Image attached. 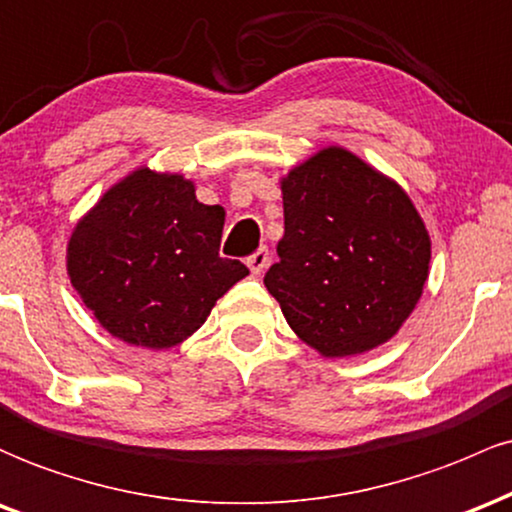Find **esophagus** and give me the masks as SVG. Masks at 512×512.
<instances>
[{
    "label": "esophagus",
    "mask_w": 512,
    "mask_h": 512,
    "mask_svg": "<svg viewBox=\"0 0 512 512\" xmlns=\"http://www.w3.org/2000/svg\"><path fill=\"white\" fill-rule=\"evenodd\" d=\"M268 261H271V256H268V249H258L254 256L246 258V266H249V271L254 275H261L268 268Z\"/></svg>",
    "instance_id": "34e87169"
}]
</instances>
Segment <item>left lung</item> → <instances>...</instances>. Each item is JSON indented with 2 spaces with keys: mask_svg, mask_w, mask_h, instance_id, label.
I'll list each match as a JSON object with an SVG mask.
<instances>
[{
  "mask_svg": "<svg viewBox=\"0 0 512 512\" xmlns=\"http://www.w3.org/2000/svg\"><path fill=\"white\" fill-rule=\"evenodd\" d=\"M285 234L263 283L300 341L350 358L392 341L430 273V234L409 193L346 147L280 179Z\"/></svg>",
  "mask_w": 512,
  "mask_h": 512,
  "instance_id": "8db88e82",
  "label": "left lung"
}]
</instances>
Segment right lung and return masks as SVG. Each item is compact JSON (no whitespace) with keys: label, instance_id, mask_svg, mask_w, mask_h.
I'll list each match as a JSON object with an SVG mask.
<instances>
[{"label":"right lung","instance_id":"obj_1","mask_svg":"<svg viewBox=\"0 0 512 512\" xmlns=\"http://www.w3.org/2000/svg\"><path fill=\"white\" fill-rule=\"evenodd\" d=\"M222 227L225 208L200 203L191 179L137 166L79 217L67 275L111 336L169 350L249 275L244 263L220 256Z\"/></svg>","mask_w":512,"mask_h":512}]
</instances>
